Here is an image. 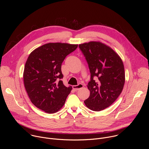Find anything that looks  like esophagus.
I'll list each match as a JSON object with an SVG mask.
<instances>
[{
	"label": "esophagus",
	"instance_id": "obj_1",
	"mask_svg": "<svg viewBox=\"0 0 149 149\" xmlns=\"http://www.w3.org/2000/svg\"><path fill=\"white\" fill-rule=\"evenodd\" d=\"M83 87H84L83 84H78V85H77V86H72V88H73L75 91H77L79 90V89L83 88Z\"/></svg>",
	"mask_w": 149,
	"mask_h": 149
}]
</instances>
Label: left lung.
Wrapping results in <instances>:
<instances>
[{"label": "left lung", "mask_w": 149, "mask_h": 149, "mask_svg": "<svg viewBox=\"0 0 149 149\" xmlns=\"http://www.w3.org/2000/svg\"><path fill=\"white\" fill-rule=\"evenodd\" d=\"M91 73L87 87L90 97L84 103L90 110L100 111L109 107L120 95L125 82L123 61L110 47L100 42L79 45Z\"/></svg>", "instance_id": "1"}]
</instances>
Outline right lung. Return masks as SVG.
<instances>
[{
	"mask_svg": "<svg viewBox=\"0 0 149 149\" xmlns=\"http://www.w3.org/2000/svg\"><path fill=\"white\" fill-rule=\"evenodd\" d=\"M78 45L48 43L33 51L26 62L24 82L32 104L40 110L52 114L64 105L72 87L62 80V63Z\"/></svg>",
	"mask_w": 149,
	"mask_h": 149,
	"instance_id": "1",
	"label": "right lung"
}]
</instances>
